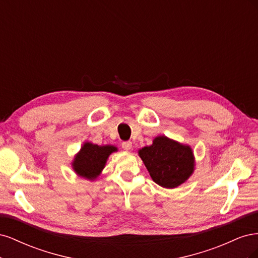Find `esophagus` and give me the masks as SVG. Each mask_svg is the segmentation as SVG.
I'll return each mask as SVG.
<instances>
[{
  "instance_id": "34e87169",
  "label": "esophagus",
  "mask_w": 258,
  "mask_h": 258,
  "mask_svg": "<svg viewBox=\"0 0 258 258\" xmlns=\"http://www.w3.org/2000/svg\"><path fill=\"white\" fill-rule=\"evenodd\" d=\"M121 147L123 148L124 151H130L131 147H132V143L130 141H124L121 143Z\"/></svg>"
}]
</instances>
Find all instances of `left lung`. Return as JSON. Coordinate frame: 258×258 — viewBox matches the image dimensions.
Here are the masks:
<instances>
[{"mask_svg": "<svg viewBox=\"0 0 258 258\" xmlns=\"http://www.w3.org/2000/svg\"><path fill=\"white\" fill-rule=\"evenodd\" d=\"M153 181L165 188H175L192 174L195 157L190 146L165 136L154 139L153 144L139 151Z\"/></svg>", "mask_w": 258, "mask_h": 258, "instance_id": "8db88e82", "label": "left lung"}]
</instances>
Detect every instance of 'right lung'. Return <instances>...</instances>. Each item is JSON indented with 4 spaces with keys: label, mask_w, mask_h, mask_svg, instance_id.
<instances>
[{
    "label": "right lung",
    "mask_w": 258,
    "mask_h": 258,
    "mask_svg": "<svg viewBox=\"0 0 258 258\" xmlns=\"http://www.w3.org/2000/svg\"><path fill=\"white\" fill-rule=\"evenodd\" d=\"M114 152H117L114 145L100 146L86 142L72 162L73 170L79 176L93 181L102 172L108 156Z\"/></svg>",
    "instance_id": "obj_1"
}]
</instances>
